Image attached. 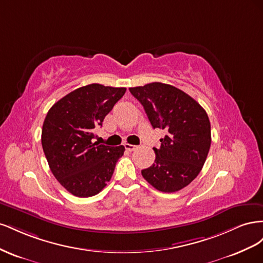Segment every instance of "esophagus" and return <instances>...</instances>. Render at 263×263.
<instances>
[{
    "mask_svg": "<svg viewBox=\"0 0 263 263\" xmlns=\"http://www.w3.org/2000/svg\"><path fill=\"white\" fill-rule=\"evenodd\" d=\"M124 146H125V149H126L127 151H134V150H136V149L138 148L137 146H135V145H130V144H125Z\"/></svg>",
    "mask_w": 263,
    "mask_h": 263,
    "instance_id": "34e87169",
    "label": "esophagus"
}]
</instances>
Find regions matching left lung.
Segmentation results:
<instances>
[{
  "label": "left lung",
  "mask_w": 263,
  "mask_h": 263,
  "mask_svg": "<svg viewBox=\"0 0 263 263\" xmlns=\"http://www.w3.org/2000/svg\"><path fill=\"white\" fill-rule=\"evenodd\" d=\"M154 128L166 130L154 148L155 163L141 170L158 191L172 193L185 187L201 172L211 147V123L205 109L176 86L153 82L129 87Z\"/></svg>",
  "instance_id": "obj_1"
}]
</instances>
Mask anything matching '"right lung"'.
Masks as SVG:
<instances>
[{
	"instance_id": "right-lung-1",
	"label": "right lung",
	"mask_w": 263,
	"mask_h": 263,
	"mask_svg": "<svg viewBox=\"0 0 263 263\" xmlns=\"http://www.w3.org/2000/svg\"><path fill=\"white\" fill-rule=\"evenodd\" d=\"M125 92V87L89 84L67 94L47 113L42 130L44 153L54 178L74 196L100 193L124 155V146L94 142L93 132Z\"/></svg>"
}]
</instances>
